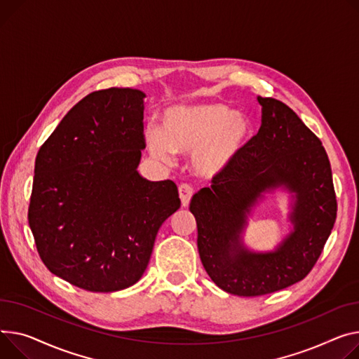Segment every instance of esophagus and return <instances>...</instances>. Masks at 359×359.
<instances>
[{"instance_id": "obj_1", "label": "esophagus", "mask_w": 359, "mask_h": 359, "mask_svg": "<svg viewBox=\"0 0 359 359\" xmlns=\"http://www.w3.org/2000/svg\"><path fill=\"white\" fill-rule=\"evenodd\" d=\"M179 195H180L182 205L186 208V206H189L190 199H192V196H194V189L190 187L189 184H182L179 187Z\"/></svg>"}]
</instances>
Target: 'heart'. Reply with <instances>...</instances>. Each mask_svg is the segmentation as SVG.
I'll use <instances>...</instances> for the list:
<instances>
[{
    "instance_id": "heart-1",
    "label": "heart",
    "mask_w": 359,
    "mask_h": 359,
    "mask_svg": "<svg viewBox=\"0 0 359 359\" xmlns=\"http://www.w3.org/2000/svg\"><path fill=\"white\" fill-rule=\"evenodd\" d=\"M252 134L251 118L219 104L176 105L161 116V131H146L150 153L164 161L192 154L190 167L202 179L225 175L240 160Z\"/></svg>"
}]
</instances>
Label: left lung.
I'll use <instances>...</instances> for the list:
<instances>
[{"label": "left lung", "mask_w": 359, "mask_h": 359, "mask_svg": "<svg viewBox=\"0 0 359 359\" xmlns=\"http://www.w3.org/2000/svg\"><path fill=\"white\" fill-rule=\"evenodd\" d=\"M261 127L225 175L201 189L190 202L198 225L201 261L224 292L254 297L303 280L313 269L337 219L332 170L320 140L293 109L257 97ZM291 195L294 228L271 252L243 243L252 209L266 193Z\"/></svg>", "instance_id": "1"}]
</instances>
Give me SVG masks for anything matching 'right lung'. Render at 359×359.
<instances>
[{"instance_id": "1", "label": "right lung", "mask_w": 359, "mask_h": 359, "mask_svg": "<svg viewBox=\"0 0 359 359\" xmlns=\"http://www.w3.org/2000/svg\"><path fill=\"white\" fill-rule=\"evenodd\" d=\"M146 93H89L40 147L29 206L39 255L55 276L88 292L111 293L144 274L163 222L180 208L172 180L137 167L146 149Z\"/></svg>"}]
</instances>
